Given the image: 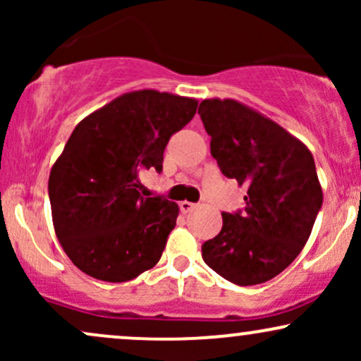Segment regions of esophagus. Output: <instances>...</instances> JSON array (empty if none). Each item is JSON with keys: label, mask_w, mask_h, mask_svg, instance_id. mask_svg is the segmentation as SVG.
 Returning <instances> with one entry per match:
<instances>
[{"label": "esophagus", "mask_w": 361, "mask_h": 361, "mask_svg": "<svg viewBox=\"0 0 361 361\" xmlns=\"http://www.w3.org/2000/svg\"><path fill=\"white\" fill-rule=\"evenodd\" d=\"M195 207H197V204H192V202H188V200L180 202V210H181V212H183V214L192 212Z\"/></svg>", "instance_id": "34e87169"}]
</instances>
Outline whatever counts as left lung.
<instances>
[{"mask_svg":"<svg viewBox=\"0 0 361 361\" xmlns=\"http://www.w3.org/2000/svg\"><path fill=\"white\" fill-rule=\"evenodd\" d=\"M198 114L222 175L247 190L243 212L222 214L221 233L202 244V258L235 285L264 283L299 256L321 210L312 152L233 98L204 100Z\"/></svg>","mask_w":361,"mask_h":361,"instance_id":"1","label":"left lung"}]
</instances>
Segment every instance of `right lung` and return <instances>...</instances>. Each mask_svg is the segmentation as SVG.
Wrapping results in <instances>:
<instances>
[{
    "instance_id": "obj_1",
    "label": "right lung",
    "mask_w": 361,
    "mask_h": 361,
    "mask_svg": "<svg viewBox=\"0 0 361 361\" xmlns=\"http://www.w3.org/2000/svg\"><path fill=\"white\" fill-rule=\"evenodd\" d=\"M197 105L166 91H130L74 128L51 169L49 198L57 239L82 273L120 283L159 261L180 209L142 197L139 171L163 169L169 137Z\"/></svg>"
}]
</instances>
